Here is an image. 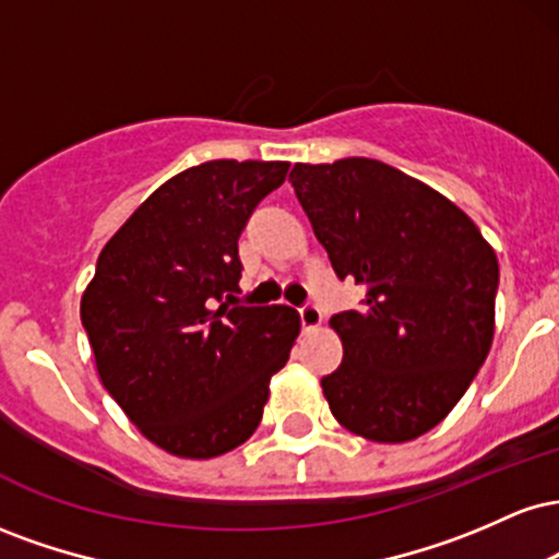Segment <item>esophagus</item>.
Here are the masks:
<instances>
[{
	"label": "esophagus",
	"instance_id": "1",
	"mask_svg": "<svg viewBox=\"0 0 559 559\" xmlns=\"http://www.w3.org/2000/svg\"><path fill=\"white\" fill-rule=\"evenodd\" d=\"M299 320H301V325H305V331H312L323 323V312H320L318 305L307 301V305L299 307Z\"/></svg>",
	"mask_w": 559,
	"mask_h": 559
}]
</instances>
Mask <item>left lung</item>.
Masks as SVG:
<instances>
[{"label":"left lung","instance_id":"obj_1","mask_svg":"<svg viewBox=\"0 0 559 559\" xmlns=\"http://www.w3.org/2000/svg\"><path fill=\"white\" fill-rule=\"evenodd\" d=\"M288 181L338 278L365 286L331 329L344 360L320 381L346 431L381 444L431 431L493 338L499 262L463 210L368 157L294 165Z\"/></svg>","mask_w":559,"mask_h":559}]
</instances>
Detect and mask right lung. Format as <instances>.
Instances as JSON below:
<instances>
[{"instance_id": "1", "label": "right lung", "mask_w": 559, "mask_h": 559, "mask_svg": "<svg viewBox=\"0 0 559 559\" xmlns=\"http://www.w3.org/2000/svg\"><path fill=\"white\" fill-rule=\"evenodd\" d=\"M288 163L210 159L146 199L105 243L81 299L96 370L128 420L176 457L236 449L262 420L299 312L239 305V236Z\"/></svg>"}]
</instances>
